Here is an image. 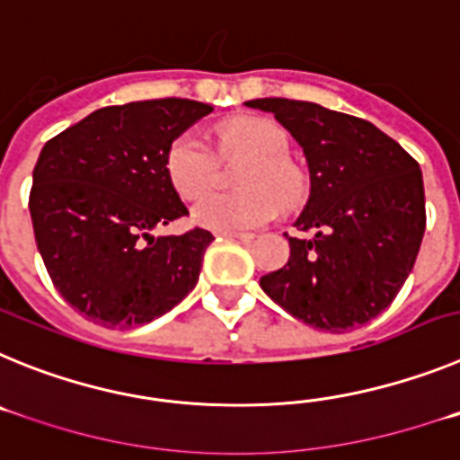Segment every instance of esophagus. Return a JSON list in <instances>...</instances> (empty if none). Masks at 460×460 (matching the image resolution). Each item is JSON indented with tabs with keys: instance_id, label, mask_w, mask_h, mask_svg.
I'll return each instance as SVG.
<instances>
[{
	"instance_id": "1",
	"label": "esophagus",
	"mask_w": 460,
	"mask_h": 460,
	"mask_svg": "<svg viewBox=\"0 0 460 460\" xmlns=\"http://www.w3.org/2000/svg\"><path fill=\"white\" fill-rule=\"evenodd\" d=\"M221 237H233V239H242V242H251V239H253V234L237 233V230H227V233H221Z\"/></svg>"
}]
</instances>
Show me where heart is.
I'll list each match as a JSON object with an SVG mask.
<instances>
[{
    "mask_svg": "<svg viewBox=\"0 0 460 460\" xmlns=\"http://www.w3.org/2000/svg\"><path fill=\"white\" fill-rule=\"evenodd\" d=\"M221 152H239L253 156L242 174L243 193H207L217 177V158L198 131L181 133L165 154V172L172 189L184 200H200L190 217L198 226L227 233L265 226L276 217L279 201L292 202L302 193V180L288 161V133L267 117L243 115L218 126Z\"/></svg>",
    "mask_w": 460,
    "mask_h": 460,
    "instance_id": "1",
    "label": "heart"
}]
</instances>
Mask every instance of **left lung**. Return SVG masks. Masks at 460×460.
I'll use <instances>...</instances> for the list:
<instances>
[{
	"label": "left lung",
	"instance_id": "1",
	"mask_svg": "<svg viewBox=\"0 0 460 460\" xmlns=\"http://www.w3.org/2000/svg\"><path fill=\"white\" fill-rule=\"evenodd\" d=\"M304 149L311 195L288 237L286 267L260 286L296 320L348 332L377 318L403 288L426 227L420 164L359 117L290 99L246 101Z\"/></svg>",
	"mask_w": 460,
	"mask_h": 460
}]
</instances>
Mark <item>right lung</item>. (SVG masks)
Returning <instances> with one entry per match:
<instances>
[{
	"instance_id": "right-lung-1",
	"label": "right lung",
	"mask_w": 460,
	"mask_h": 460,
	"mask_svg": "<svg viewBox=\"0 0 460 460\" xmlns=\"http://www.w3.org/2000/svg\"><path fill=\"white\" fill-rule=\"evenodd\" d=\"M211 110L189 99L108 105L40 149L30 193L36 246L59 295L92 323H152L198 283L209 230H152L189 214L165 154Z\"/></svg>"
}]
</instances>
